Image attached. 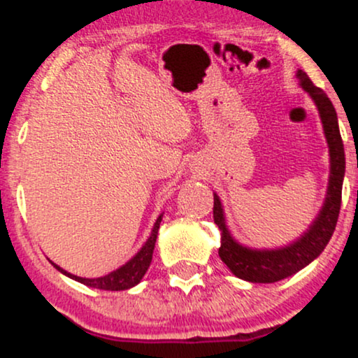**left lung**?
<instances>
[{"mask_svg": "<svg viewBox=\"0 0 358 358\" xmlns=\"http://www.w3.org/2000/svg\"><path fill=\"white\" fill-rule=\"evenodd\" d=\"M296 77L299 85L310 94L318 108L328 151H330V178H328L327 199L318 217L299 239L279 249H250L239 244L231 236L225 225L224 208H222L219 195L213 193V222L219 225L222 234L219 256L232 271V274L249 282H276L296 274L323 252L334 236L336 220H338L345 176V151L338 129V117L327 94L316 87L306 72L298 71Z\"/></svg>", "mask_w": 358, "mask_h": 358, "instance_id": "left-lung-1", "label": "left lung"}]
</instances>
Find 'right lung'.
I'll use <instances>...</instances> for the list:
<instances>
[{
  "mask_svg": "<svg viewBox=\"0 0 358 358\" xmlns=\"http://www.w3.org/2000/svg\"><path fill=\"white\" fill-rule=\"evenodd\" d=\"M163 219V213L158 217L153 225V231H151V236L148 237V241L145 242L141 249L138 250V254L134 257H131L126 264H122L121 268L113 271V273L106 274V276L101 278H80L76 276V274L67 273L65 269H62L60 266H57L55 262H52L53 268L59 269L62 274L65 276L76 279V281L82 282V285L89 286V287H96V289H104V291H122V289H129V287L136 286L139 281H141L143 276L146 274L148 268L151 264V259H153V250H155V242L156 237H158V229H159V222Z\"/></svg>",
  "mask_w": 358,
  "mask_h": 358,
  "instance_id": "add662e5",
  "label": "right lung"
}]
</instances>
